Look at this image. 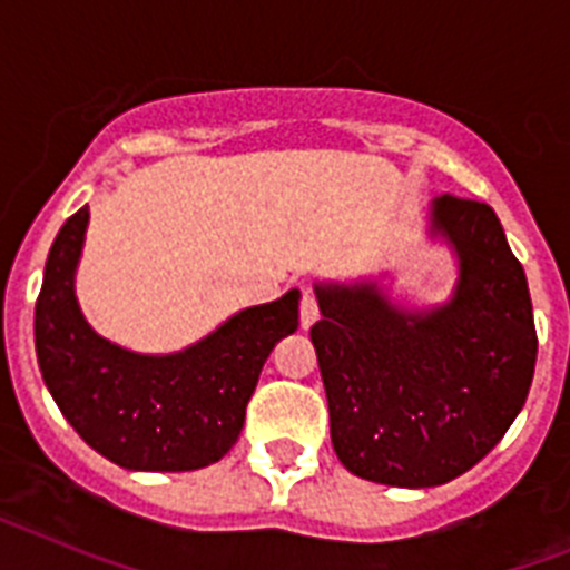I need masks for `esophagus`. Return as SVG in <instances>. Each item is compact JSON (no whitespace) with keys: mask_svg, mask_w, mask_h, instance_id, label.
<instances>
[{"mask_svg":"<svg viewBox=\"0 0 570 570\" xmlns=\"http://www.w3.org/2000/svg\"><path fill=\"white\" fill-rule=\"evenodd\" d=\"M320 320V305H316V294L311 288L302 291V305H299V322L302 328H311Z\"/></svg>","mask_w":570,"mask_h":570,"instance_id":"34e87169","label":"esophagus"}]
</instances>
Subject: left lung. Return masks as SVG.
Listing matches in <instances>:
<instances>
[{"label":"left lung","instance_id":"8db88e82","mask_svg":"<svg viewBox=\"0 0 570 570\" xmlns=\"http://www.w3.org/2000/svg\"><path fill=\"white\" fill-rule=\"evenodd\" d=\"M431 230L460 256L440 308L402 311L374 282L316 285L311 342L331 442L347 471L380 485H445L476 465L522 411L537 365L525 271L497 214L445 194Z\"/></svg>","mask_w":570,"mask_h":570}]
</instances>
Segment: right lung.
Wrapping results in <instances>:
<instances>
[{
	"instance_id": "1",
	"label": "right lung",
	"mask_w": 570,
	"mask_h": 570,
	"mask_svg": "<svg viewBox=\"0 0 570 570\" xmlns=\"http://www.w3.org/2000/svg\"><path fill=\"white\" fill-rule=\"evenodd\" d=\"M88 205L50 245L33 316L37 360L65 420L130 471H196L219 462L245 425L259 371L299 325V291L245 308L179 354L145 356L94 334L73 294Z\"/></svg>"
}]
</instances>
